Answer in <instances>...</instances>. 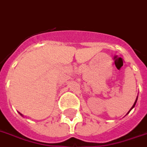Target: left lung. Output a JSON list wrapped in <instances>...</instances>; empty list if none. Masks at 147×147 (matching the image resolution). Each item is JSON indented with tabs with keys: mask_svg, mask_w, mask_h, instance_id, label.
Instances as JSON below:
<instances>
[{
	"mask_svg": "<svg viewBox=\"0 0 147 147\" xmlns=\"http://www.w3.org/2000/svg\"><path fill=\"white\" fill-rule=\"evenodd\" d=\"M137 99H136V101H135V103H134V105H133V106L131 107V109H132V108H133V107L135 106V105H136V103H137ZM131 109H130V110H131Z\"/></svg>",
	"mask_w": 147,
	"mask_h": 147,
	"instance_id": "obj_1",
	"label": "left lung"
}]
</instances>
